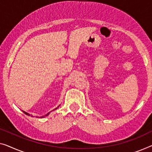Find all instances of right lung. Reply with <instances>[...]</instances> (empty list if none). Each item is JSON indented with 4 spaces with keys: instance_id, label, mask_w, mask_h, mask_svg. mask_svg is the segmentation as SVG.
I'll return each mask as SVG.
<instances>
[{
    "instance_id": "right-lung-1",
    "label": "right lung",
    "mask_w": 152,
    "mask_h": 152,
    "mask_svg": "<svg viewBox=\"0 0 152 152\" xmlns=\"http://www.w3.org/2000/svg\"><path fill=\"white\" fill-rule=\"evenodd\" d=\"M24 113H25V114H26V115H29V114H28V113H26V112H24ZM48 114H49V113H48V114H47V115H45V116H47V115H48ZM45 116H42V117H44Z\"/></svg>"
}]
</instances>
